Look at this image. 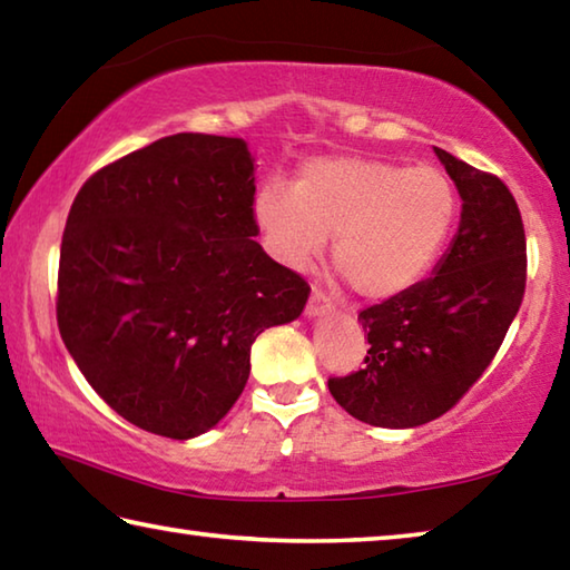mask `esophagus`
<instances>
[{"label": "esophagus", "instance_id": "esophagus-1", "mask_svg": "<svg viewBox=\"0 0 570 570\" xmlns=\"http://www.w3.org/2000/svg\"><path fill=\"white\" fill-rule=\"evenodd\" d=\"M332 308H334L332 298H326L322 288H314L312 296H308V304H306L308 320H316V316H322V314H332Z\"/></svg>", "mask_w": 570, "mask_h": 570}]
</instances>
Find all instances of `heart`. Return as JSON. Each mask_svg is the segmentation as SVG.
Returning <instances> with one entry per match:
<instances>
[{
    "mask_svg": "<svg viewBox=\"0 0 570 570\" xmlns=\"http://www.w3.org/2000/svg\"><path fill=\"white\" fill-rule=\"evenodd\" d=\"M256 226L278 264L312 268L334 236V264L364 298L407 292L430 272L458 218V190L440 168L364 158H314L292 190L266 186Z\"/></svg>",
    "mask_w": 570,
    "mask_h": 570,
    "instance_id": "heart-1",
    "label": "heart"
}]
</instances>
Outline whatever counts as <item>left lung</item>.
Masks as SVG:
<instances>
[{"label": "left lung", "instance_id": "1", "mask_svg": "<svg viewBox=\"0 0 570 570\" xmlns=\"http://www.w3.org/2000/svg\"><path fill=\"white\" fill-rule=\"evenodd\" d=\"M462 198L460 226L430 278L364 308V370L330 380L332 397L374 428L445 414L478 382L525 292V230L505 183L435 148Z\"/></svg>", "mask_w": 570, "mask_h": 570}]
</instances>
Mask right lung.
Instances as JSON below:
<instances>
[{"instance_id":"1","label":"right lung","mask_w":570,"mask_h":570,"mask_svg":"<svg viewBox=\"0 0 570 570\" xmlns=\"http://www.w3.org/2000/svg\"><path fill=\"white\" fill-rule=\"evenodd\" d=\"M254 163L240 138L168 135L95 173L67 216L62 342L90 387L153 435L216 428L256 336L306 306L304 278L254 240Z\"/></svg>"}]
</instances>
